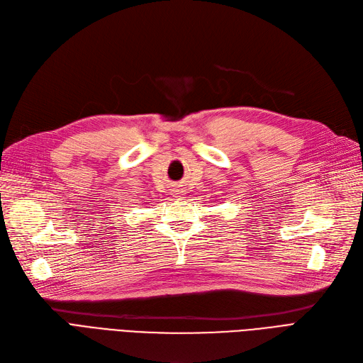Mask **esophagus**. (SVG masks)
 <instances>
[{"mask_svg":"<svg viewBox=\"0 0 363 363\" xmlns=\"http://www.w3.org/2000/svg\"><path fill=\"white\" fill-rule=\"evenodd\" d=\"M172 191H173V196H174V197H179V194H181V189H178V186H177V189H173Z\"/></svg>","mask_w":363,"mask_h":363,"instance_id":"34e87169","label":"esophagus"}]
</instances>
